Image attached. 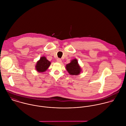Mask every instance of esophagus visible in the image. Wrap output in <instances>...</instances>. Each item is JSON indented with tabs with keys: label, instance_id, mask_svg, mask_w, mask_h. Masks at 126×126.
I'll use <instances>...</instances> for the list:
<instances>
[{
	"label": "esophagus",
	"instance_id": "obj_1",
	"mask_svg": "<svg viewBox=\"0 0 126 126\" xmlns=\"http://www.w3.org/2000/svg\"><path fill=\"white\" fill-rule=\"evenodd\" d=\"M57 62H58V63H61V62H62V60H61V59H60V58H58V59H57Z\"/></svg>",
	"mask_w": 126,
	"mask_h": 126
}]
</instances>
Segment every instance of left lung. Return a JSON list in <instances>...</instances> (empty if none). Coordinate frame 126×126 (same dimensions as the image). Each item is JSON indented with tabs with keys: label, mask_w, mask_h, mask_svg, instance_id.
Instances as JSON below:
<instances>
[{
	"label": "left lung",
	"mask_w": 126,
	"mask_h": 126,
	"mask_svg": "<svg viewBox=\"0 0 126 126\" xmlns=\"http://www.w3.org/2000/svg\"><path fill=\"white\" fill-rule=\"evenodd\" d=\"M66 69L71 75H79L81 71V68L78 64L77 59L72 60L70 63L67 64Z\"/></svg>",
	"instance_id": "1"
}]
</instances>
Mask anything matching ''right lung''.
Here are the masks:
<instances>
[{
    "mask_svg": "<svg viewBox=\"0 0 126 126\" xmlns=\"http://www.w3.org/2000/svg\"><path fill=\"white\" fill-rule=\"evenodd\" d=\"M50 64V62L47 60L46 57H41L35 66L36 70L38 72H44L48 69Z\"/></svg>",
    "mask_w": 126,
    "mask_h": 126,
    "instance_id": "obj_1",
    "label": "right lung"
}]
</instances>
